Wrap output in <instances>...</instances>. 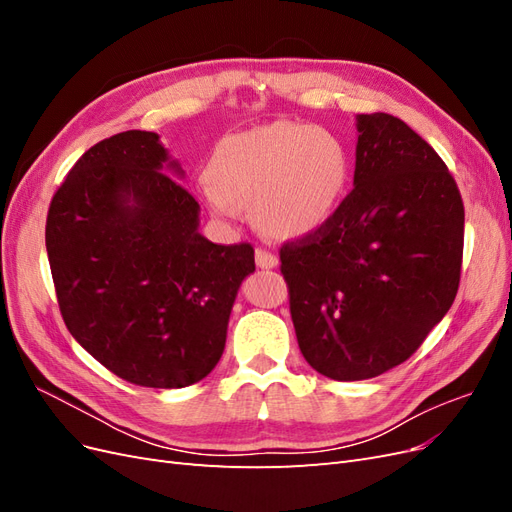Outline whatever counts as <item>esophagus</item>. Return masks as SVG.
I'll return each mask as SVG.
<instances>
[{"mask_svg": "<svg viewBox=\"0 0 512 512\" xmlns=\"http://www.w3.org/2000/svg\"><path fill=\"white\" fill-rule=\"evenodd\" d=\"M256 265L260 269H275L277 265H280V260H277V256L267 250H256Z\"/></svg>", "mask_w": 512, "mask_h": 512, "instance_id": "esophagus-1", "label": "esophagus"}]
</instances>
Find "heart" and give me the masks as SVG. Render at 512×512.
Here are the masks:
<instances>
[{"instance_id":"heart-1","label":"heart","mask_w":512,"mask_h":512,"mask_svg":"<svg viewBox=\"0 0 512 512\" xmlns=\"http://www.w3.org/2000/svg\"><path fill=\"white\" fill-rule=\"evenodd\" d=\"M348 181L350 156L335 134L273 121L226 136L196 188L218 218L237 220L250 209L262 235L301 241L331 222Z\"/></svg>"}]
</instances>
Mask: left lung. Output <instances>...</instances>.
<instances>
[{"label": "left lung", "mask_w": 512, "mask_h": 512, "mask_svg": "<svg viewBox=\"0 0 512 512\" xmlns=\"http://www.w3.org/2000/svg\"><path fill=\"white\" fill-rule=\"evenodd\" d=\"M354 190L316 235L280 250L305 361L350 382L418 350L451 309L463 203L446 164L408 123L356 115Z\"/></svg>", "instance_id": "left-lung-1"}]
</instances>
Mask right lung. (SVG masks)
Instances as JSON below:
<instances>
[{"instance_id":"1","label":"right lung","mask_w":512,"mask_h":512,"mask_svg":"<svg viewBox=\"0 0 512 512\" xmlns=\"http://www.w3.org/2000/svg\"><path fill=\"white\" fill-rule=\"evenodd\" d=\"M156 132L128 130L85 151L46 218V254L72 337L115 376L183 389L218 365L250 243L198 232L200 207Z\"/></svg>"}]
</instances>
